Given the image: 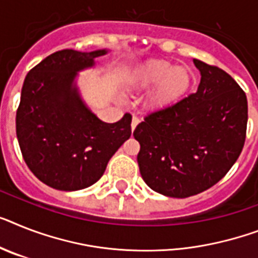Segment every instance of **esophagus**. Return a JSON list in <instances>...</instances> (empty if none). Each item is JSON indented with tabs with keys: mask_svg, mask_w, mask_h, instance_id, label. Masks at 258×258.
Wrapping results in <instances>:
<instances>
[{
	"mask_svg": "<svg viewBox=\"0 0 258 258\" xmlns=\"http://www.w3.org/2000/svg\"><path fill=\"white\" fill-rule=\"evenodd\" d=\"M138 122H140V118H138V117H133V118H132V131H134V129H136V126L138 125Z\"/></svg>",
	"mask_w": 258,
	"mask_h": 258,
	"instance_id": "1",
	"label": "esophagus"
}]
</instances>
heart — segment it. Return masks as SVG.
<instances>
[{"label":"heart","instance_id":"1","mask_svg":"<svg viewBox=\"0 0 258 258\" xmlns=\"http://www.w3.org/2000/svg\"><path fill=\"white\" fill-rule=\"evenodd\" d=\"M192 84V74L187 67L174 66L162 59L149 60L132 74L129 87L136 91H153L150 105L155 109H163L178 103L186 95Z\"/></svg>","mask_w":258,"mask_h":258}]
</instances>
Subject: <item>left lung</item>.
Here are the masks:
<instances>
[{
    "label": "left lung",
    "mask_w": 258,
    "mask_h": 258,
    "mask_svg": "<svg viewBox=\"0 0 258 258\" xmlns=\"http://www.w3.org/2000/svg\"><path fill=\"white\" fill-rule=\"evenodd\" d=\"M198 91L145 117L134 129L142 179L155 192L188 198L229 171L245 142L248 101L231 75L194 59Z\"/></svg>",
    "instance_id": "1"
}]
</instances>
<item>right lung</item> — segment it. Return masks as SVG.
Here are the masks:
<instances>
[{"label":"right lung","mask_w":258,"mask_h":258,"mask_svg":"<svg viewBox=\"0 0 258 258\" xmlns=\"http://www.w3.org/2000/svg\"><path fill=\"white\" fill-rule=\"evenodd\" d=\"M109 50L51 54L27 74L16 117L23 159L40 182L60 191L92 186L131 137L132 116L104 122L83 100L76 78Z\"/></svg>","instance_id":"1"}]
</instances>
